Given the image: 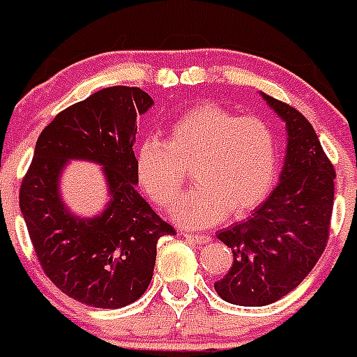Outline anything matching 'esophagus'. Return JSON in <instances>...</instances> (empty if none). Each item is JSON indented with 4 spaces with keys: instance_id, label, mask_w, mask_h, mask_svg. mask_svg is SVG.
<instances>
[{
    "instance_id": "obj_1",
    "label": "esophagus",
    "mask_w": 357,
    "mask_h": 357,
    "mask_svg": "<svg viewBox=\"0 0 357 357\" xmlns=\"http://www.w3.org/2000/svg\"><path fill=\"white\" fill-rule=\"evenodd\" d=\"M187 240H190V242H194V244H208L211 242V234H198V233H188V231H185V233H181Z\"/></svg>"
}]
</instances>
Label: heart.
Instances as JSON below:
<instances>
[{
    "label": "heart",
    "mask_w": 357,
    "mask_h": 357,
    "mask_svg": "<svg viewBox=\"0 0 357 357\" xmlns=\"http://www.w3.org/2000/svg\"><path fill=\"white\" fill-rule=\"evenodd\" d=\"M135 176L159 207H172L183 192L194 163L198 187L172 211L179 225L211 227L227 216H244L273 190L279 174V143L259 117H238L214 102H199L169 128V141L146 137L137 144Z\"/></svg>",
    "instance_id": "obj_1"
}]
</instances>
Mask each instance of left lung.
Segmentation results:
<instances>
[{
	"label": "left lung",
	"instance_id": "8db88e82",
	"mask_svg": "<svg viewBox=\"0 0 357 357\" xmlns=\"http://www.w3.org/2000/svg\"><path fill=\"white\" fill-rule=\"evenodd\" d=\"M262 97L286 123L288 146L269 198L245 222L218 233L234 259L214 289L238 306L275 303L306 279L326 248L334 208L335 170L314 126L294 106Z\"/></svg>",
	"mask_w": 357,
	"mask_h": 357
}]
</instances>
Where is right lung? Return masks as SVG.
<instances>
[{"label":"right lung","mask_w":357,"mask_h":357,"mask_svg":"<svg viewBox=\"0 0 357 357\" xmlns=\"http://www.w3.org/2000/svg\"><path fill=\"white\" fill-rule=\"evenodd\" d=\"M152 104L143 89L113 86L60 112L40 133L20 187V208L43 273L93 308L137 301L152 280L159 238L176 234L135 188V121ZM71 158L105 167L110 202L95 219H78L59 198L57 179Z\"/></svg>","instance_id":"add662e5"}]
</instances>
